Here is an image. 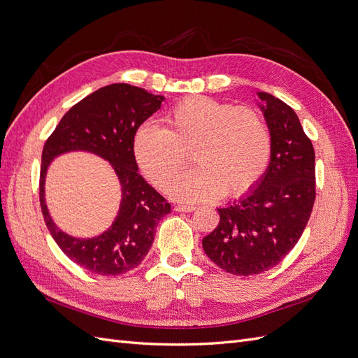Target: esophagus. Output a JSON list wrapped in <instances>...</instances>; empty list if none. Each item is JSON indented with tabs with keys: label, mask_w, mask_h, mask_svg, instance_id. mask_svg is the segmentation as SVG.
Wrapping results in <instances>:
<instances>
[{
	"label": "esophagus",
	"mask_w": 358,
	"mask_h": 358,
	"mask_svg": "<svg viewBox=\"0 0 358 358\" xmlns=\"http://www.w3.org/2000/svg\"><path fill=\"white\" fill-rule=\"evenodd\" d=\"M197 208L196 206H187V204H178L175 206V210L176 212H194Z\"/></svg>",
	"instance_id": "34e87169"
}]
</instances>
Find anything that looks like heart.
<instances>
[{
    "mask_svg": "<svg viewBox=\"0 0 358 358\" xmlns=\"http://www.w3.org/2000/svg\"><path fill=\"white\" fill-rule=\"evenodd\" d=\"M162 121L164 128L138 129L133 154L140 171L166 191L185 169L187 152L192 150L199 167L170 188L175 199L210 201L224 192L239 197L264 176L272 157V134L254 109L191 96L179 101Z\"/></svg>",
    "mask_w": 358,
    "mask_h": 358,
    "instance_id": "heart-1",
    "label": "heart"
}]
</instances>
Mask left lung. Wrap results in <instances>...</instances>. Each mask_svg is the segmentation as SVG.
Instances as JSON below:
<instances>
[{"label":"left lung","mask_w":358,"mask_h":358,"mask_svg":"<svg viewBox=\"0 0 358 358\" xmlns=\"http://www.w3.org/2000/svg\"><path fill=\"white\" fill-rule=\"evenodd\" d=\"M258 96L272 134L270 164L251 192L218 209V227L203 239L206 255L237 276L263 273L282 262L315 201V150L299 116L272 94Z\"/></svg>","instance_id":"obj_1"}]
</instances>
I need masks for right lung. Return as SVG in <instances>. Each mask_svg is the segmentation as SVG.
<instances>
[{"label": "right lung", "instance_id": "obj_1", "mask_svg": "<svg viewBox=\"0 0 358 358\" xmlns=\"http://www.w3.org/2000/svg\"><path fill=\"white\" fill-rule=\"evenodd\" d=\"M164 100L138 86L113 83L85 96L62 116L41 154L40 206L53 241L71 262L94 275L116 276L136 268L154 243L157 225L170 203L138 175L133 142L138 127ZM70 150H86L109 160L122 183L123 200L111 229L92 240L62 234L44 203V178L50 161Z\"/></svg>", "mask_w": 358, "mask_h": 358}]
</instances>
